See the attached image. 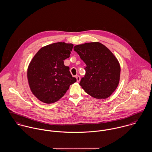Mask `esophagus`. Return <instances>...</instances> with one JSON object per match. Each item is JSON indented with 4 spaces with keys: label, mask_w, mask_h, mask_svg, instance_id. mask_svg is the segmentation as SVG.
<instances>
[{
    "label": "esophagus",
    "mask_w": 152,
    "mask_h": 152,
    "mask_svg": "<svg viewBox=\"0 0 152 152\" xmlns=\"http://www.w3.org/2000/svg\"><path fill=\"white\" fill-rule=\"evenodd\" d=\"M75 77H76V79H77V82H78V83H79V82L80 81V80H81V78H80V77L79 75H77Z\"/></svg>",
    "instance_id": "esophagus-1"
}]
</instances>
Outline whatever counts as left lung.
Wrapping results in <instances>:
<instances>
[{
	"instance_id": "8db88e82",
	"label": "left lung",
	"mask_w": 152,
	"mask_h": 152,
	"mask_svg": "<svg viewBox=\"0 0 152 152\" xmlns=\"http://www.w3.org/2000/svg\"><path fill=\"white\" fill-rule=\"evenodd\" d=\"M74 50L86 64V73L80 85L95 98H108L119 83L121 67L117 58L99 42L77 45Z\"/></svg>"
}]
</instances>
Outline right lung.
Wrapping results in <instances>:
<instances>
[{
  "instance_id": "1",
  "label": "right lung",
  "mask_w": 152,
  "mask_h": 152,
  "mask_svg": "<svg viewBox=\"0 0 152 152\" xmlns=\"http://www.w3.org/2000/svg\"><path fill=\"white\" fill-rule=\"evenodd\" d=\"M72 48V44H51L42 47L31 61L27 70L29 86L42 102L51 104L58 101L77 81L69 66L64 64Z\"/></svg>"
}]
</instances>
